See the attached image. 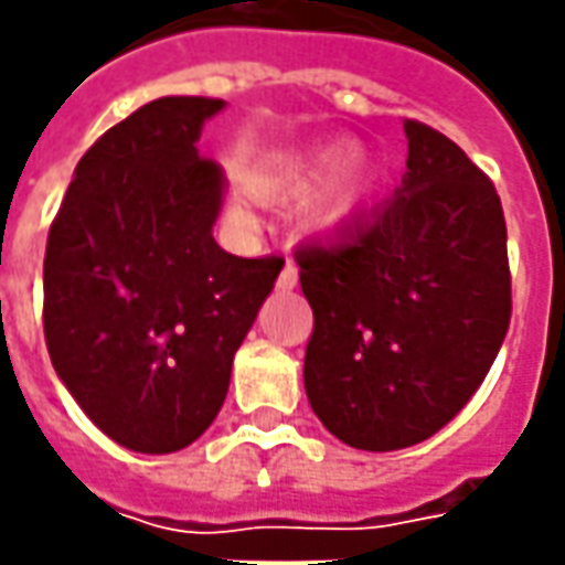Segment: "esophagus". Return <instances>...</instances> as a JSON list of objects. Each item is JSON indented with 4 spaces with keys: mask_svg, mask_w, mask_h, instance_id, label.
Masks as SVG:
<instances>
[{
    "mask_svg": "<svg viewBox=\"0 0 565 565\" xmlns=\"http://www.w3.org/2000/svg\"><path fill=\"white\" fill-rule=\"evenodd\" d=\"M276 286H279L282 291H289V289H295V286H298V267H295L291 260H286V267L279 270V279H276Z\"/></svg>",
    "mask_w": 565,
    "mask_h": 565,
    "instance_id": "1",
    "label": "esophagus"
}]
</instances>
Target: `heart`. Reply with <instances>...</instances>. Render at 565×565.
Returning a JSON list of instances; mask_svg holds the SVG:
<instances>
[{"label": "heart", "mask_w": 565, "mask_h": 565, "mask_svg": "<svg viewBox=\"0 0 565 565\" xmlns=\"http://www.w3.org/2000/svg\"><path fill=\"white\" fill-rule=\"evenodd\" d=\"M317 182V192L310 195L308 223L317 230H332L354 214L366 189V158L358 146L348 149L295 151L289 158L276 161L274 168L257 173L252 180L257 199L264 202H295L305 199Z\"/></svg>", "instance_id": "obj_1"}]
</instances>
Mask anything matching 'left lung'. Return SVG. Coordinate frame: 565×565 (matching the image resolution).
<instances>
[{
	"instance_id": "8db88e82",
	"label": "left lung",
	"mask_w": 565,
	"mask_h": 565,
	"mask_svg": "<svg viewBox=\"0 0 565 565\" xmlns=\"http://www.w3.org/2000/svg\"><path fill=\"white\" fill-rule=\"evenodd\" d=\"M395 199L332 245L298 248L313 310L305 388L344 445L397 450L467 407L510 327V260L498 189L419 120L404 124Z\"/></svg>"
}]
</instances>
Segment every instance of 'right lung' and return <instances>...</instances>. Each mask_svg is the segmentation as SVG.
Returning a JSON list of instances; mask_svg holds the SVG:
<instances>
[{
  "label": "right lung",
  "mask_w": 565,
  "mask_h": 565,
  "mask_svg": "<svg viewBox=\"0 0 565 565\" xmlns=\"http://www.w3.org/2000/svg\"><path fill=\"white\" fill-rule=\"evenodd\" d=\"M221 98L164 96L79 158L49 226L43 332L83 414L139 454L192 445L221 414L233 358L282 257L214 242L221 168L195 142Z\"/></svg>",
  "instance_id": "1"
}]
</instances>
